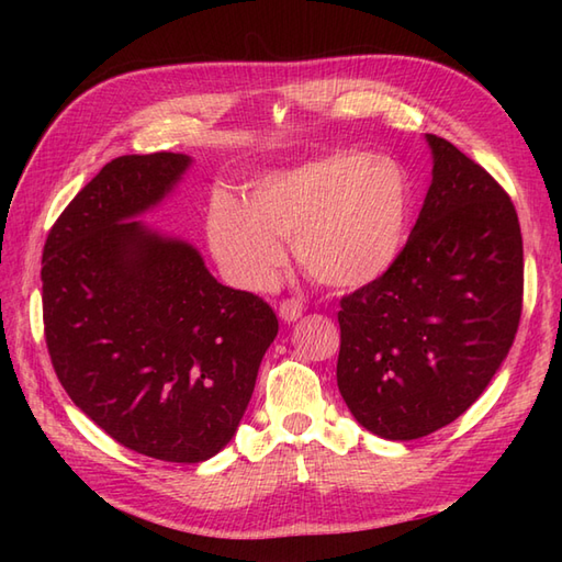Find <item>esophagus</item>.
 Here are the masks:
<instances>
[{
	"instance_id": "obj_1",
	"label": "esophagus",
	"mask_w": 562,
	"mask_h": 562,
	"mask_svg": "<svg viewBox=\"0 0 562 562\" xmlns=\"http://www.w3.org/2000/svg\"><path fill=\"white\" fill-rule=\"evenodd\" d=\"M278 314L280 318L284 321V324H294L296 318H302L304 314V306L296 302V300H284L280 306H278Z\"/></svg>"
}]
</instances>
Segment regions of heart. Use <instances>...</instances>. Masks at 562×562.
Wrapping results in <instances>:
<instances>
[{"label":"heart","mask_w":562,"mask_h":562,"mask_svg":"<svg viewBox=\"0 0 562 562\" xmlns=\"http://www.w3.org/2000/svg\"><path fill=\"white\" fill-rule=\"evenodd\" d=\"M411 217V181L396 161L336 151L260 176L246 202L212 195L205 232L212 256L238 288L270 290L288 241L308 278L357 290L398 260Z\"/></svg>","instance_id":"1"}]
</instances>
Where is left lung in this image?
<instances>
[{
    "mask_svg": "<svg viewBox=\"0 0 562 562\" xmlns=\"http://www.w3.org/2000/svg\"><path fill=\"white\" fill-rule=\"evenodd\" d=\"M432 183L386 274L340 302L338 389L381 439L425 437L491 384L521 316L515 205L451 142L425 135Z\"/></svg>",
    "mask_w": 562,
    "mask_h": 562,
    "instance_id": "obj_1",
    "label": "left lung"
}]
</instances>
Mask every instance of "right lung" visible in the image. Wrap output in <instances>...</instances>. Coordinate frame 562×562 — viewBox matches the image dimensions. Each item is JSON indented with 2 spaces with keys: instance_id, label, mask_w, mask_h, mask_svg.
<instances>
[{
  "instance_id": "1",
  "label": "right lung",
  "mask_w": 562,
  "mask_h": 562,
  "mask_svg": "<svg viewBox=\"0 0 562 562\" xmlns=\"http://www.w3.org/2000/svg\"><path fill=\"white\" fill-rule=\"evenodd\" d=\"M190 166L173 151L105 164L47 234L41 270L59 384L105 435L173 463L229 445L278 336L260 296L217 282L193 244L139 220Z\"/></svg>"
}]
</instances>
